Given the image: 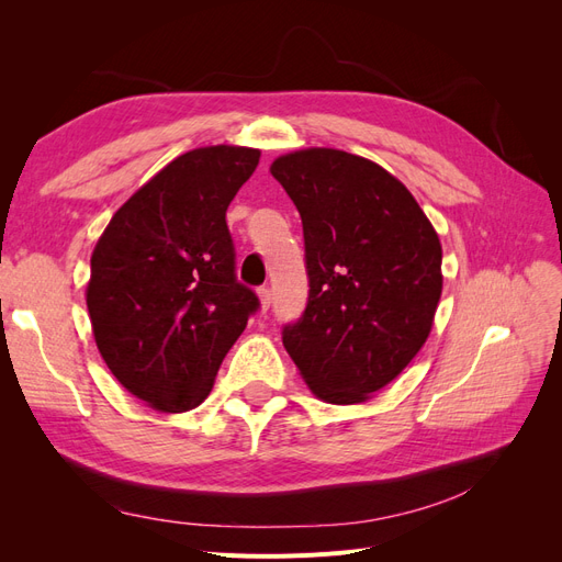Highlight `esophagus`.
Listing matches in <instances>:
<instances>
[{"label":"esophagus","mask_w":562,"mask_h":562,"mask_svg":"<svg viewBox=\"0 0 562 562\" xmlns=\"http://www.w3.org/2000/svg\"><path fill=\"white\" fill-rule=\"evenodd\" d=\"M258 297H260V304H262V312H267L269 304H271V288L269 285L258 288Z\"/></svg>","instance_id":"1"}]
</instances>
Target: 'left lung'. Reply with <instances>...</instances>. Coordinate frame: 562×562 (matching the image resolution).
Listing matches in <instances>:
<instances>
[{
  "label": "left lung",
  "mask_w": 562,
  "mask_h": 562,
  "mask_svg": "<svg viewBox=\"0 0 562 562\" xmlns=\"http://www.w3.org/2000/svg\"><path fill=\"white\" fill-rule=\"evenodd\" d=\"M302 217L307 307L283 347L321 401L370 398L411 363L443 291L438 234L375 161L312 147L271 164Z\"/></svg>",
  "instance_id": "8db88e82"
}]
</instances>
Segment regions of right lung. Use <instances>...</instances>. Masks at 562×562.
Listing matches in <instances>:
<instances>
[{
	"mask_svg": "<svg viewBox=\"0 0 562 562\" xmlns=\"http://www.w3.org/2000/svg\"><path fill=\"white\" fill-rule=\"evenodd\" d=\"M260 151H184L114 213L91 255L87 307L112 375L164 413L211 394L217 368L260 310L236 281L227 206Z\"/></svg>",
	"mask_w": 562,
	"mask_h": 562,
	"instance_id": "right-lung-1",
	"label": "right lung"
}]
</instances>
